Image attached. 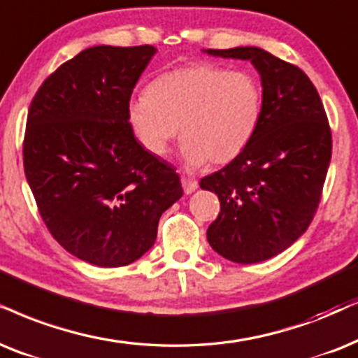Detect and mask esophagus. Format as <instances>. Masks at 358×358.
<instances>
[{
	"instance_id": "obj_1",
	"label": "esophagus",
	"mask_w": 358,
	"mask_h": 358,
	"mask_svg": "<svg viewBox=\"0 0 358 358\" xmlns=\"http://www.w3.org/2000/svg\"><path fill=\"white\" fill-rule=\"evenodd\" d=\"M182 187H183V192L185 194H192L194 189L198 188V183L193 182V180H188V178H182Z\"/></svg>"
}]
</instances>
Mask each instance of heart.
I'll return each instance as SVG.
<instances>
[{
	"label": "heart",
	"mask_w": 358,
	"mask_h": 358,
	"mask_svg": "<svg viewBox=\"0 0 358 358\" xmlns=\"http://www.w3.org/2000/svg\"><path fill=\"white\" fill-rule=\"evenodd\" d=\"M262 114V89L255 76L213 62H194L158 76L129 103V120L142 145L164 155L182 137L187 169L206 162L224 165L246 150Z\"/></svg>",
	"instance_id": "b5f03b06"
}]
</instances>
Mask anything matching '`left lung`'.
I'll list each match as a JSON object with an SVG mask.
<instances>
[{
    "instance_id": "obj_1",
    "label": "left lung",
    "mask_w": 358,
    "mask_h": 358,
    "mask_svg": "<svg viewBox=\"0 0 358 358\" xmlns=\"http://www.w3.org/2000/svg\"><path fill=\"white\" fill-rule=\"evenodd\" d=\"M250 61L261 78L262 114L241 155L201 178L220 198L210 246L226 259L252 264L287 250L309 228L332 157L327 115L299 67L255 46L203 49Z\"/></svg>"
}]
</instances>
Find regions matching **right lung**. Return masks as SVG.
<instances>
[{"label":"right lung","mask_w":358,"mask_h":358,"mask_svg":"<svg viewBox=\"0 0 358 358\" xmlns=\"http://www.w3.org/2000/svg\"><path fill=\"white\" fill-rule=\"evenodd\" d=\"M153 46H94L44 80L26 124L24 173L56 241L89 264L120 268L157 239L182 198L171 165L143 148L129 122Z\"/></svg>","instance_id":"1"}]
</instances>
